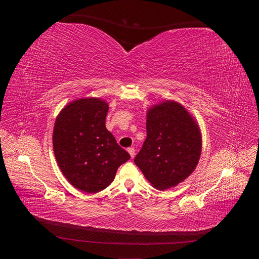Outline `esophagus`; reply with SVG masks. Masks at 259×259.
Wrapping results in <instances>:
<instances>
[{"label": "esophagus", "instance_id": "1", "mask_svg": "<svg viewBox=\"0 0 259 259\" xmlns=\"http://www.w3.org/2000/svg\"><path fill=\"white\" fill-rule=\"evenodd\" d=\"M127 151H128V153L131 154L132 158H134V156H135V153H136V151H135V148H134V147H131V148H128V149H127Z\"/></svg>", "mask_w": 259, "mask_h": 259}]
</instances>
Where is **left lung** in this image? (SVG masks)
<instances>
[{
    "label": "left lung",
    "instance_id": "left-lung-1",
    "mask_svg": "<svg viewBox=\"0 0 259 259\" xmlns=\"http://www.w3.org/2000/svg\"><path fill=\"white\" fill-rule=\"evenodd\" d=\"M147 138L134 159L145 177L159 190L182 183L201 155V133L186 109L175 101L152 107L147 114Z\"/></svg>",
    "mask_w": 259,
    "mask_h": 259
}]
</instances>
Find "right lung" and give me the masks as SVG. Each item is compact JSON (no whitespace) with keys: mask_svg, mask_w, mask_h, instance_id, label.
I'll return each mask as SVG.
<instances>
[{"mask_svg":"<svg viewBox=\"0 0 259 259\" xmlns=\"http://www.w3.org/2000/svg\"><path fill=\"white\" fill-rule=\"evenodd\" d=\"M107 112L106 101L81 98L62 109L55 122V158L69 183L88 193L104 190L131 158L106 128Z\"/></svg>","mask_w":259,"mask_h":259,"instance_id":"right-lung-1","label":"right lung"}]
</instances>
